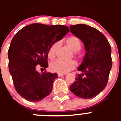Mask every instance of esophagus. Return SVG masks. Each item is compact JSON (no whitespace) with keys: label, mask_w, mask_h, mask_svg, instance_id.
<instances>
[{"label":"esophagus","mask_w":121,"mask_h":121,"mask_svg":"<svg viewBox=\"0 0 121 121\" xmlns=\"http://www.w3.org/2000/svg\"><path fill=\"white\" fill-rule=\"evenodd\" d=\"M65 75V74H59V73L58 74V76L59 77H62L63 75Z\"/></svg>","instance_id":"34e87169"}]
</instances>
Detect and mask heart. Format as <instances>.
Masks as SVG:
<instances>
[{
  "mask_svg": "<svg viewBox=\"0 0 121 121\" xmlns=\"http://www.w3.org/2000/svg\"><path fill=\"white\" fill-rule=\"evenodd\" d=\"M66 44L73 52L74 57L79 59L80 56L78 52H79L81 48V43L80 39L75 36H71L66 40ZM60 46V41H56L51 46L48 52V57L50 59H53L55 58ZM76 65V62L74 60L64 61L61 60H56L50 63V68L53 72L59 74H65L75 68Z\"/></svg>",
  "mask_w": 121,
  "mask_h": 121,
  "instance_id": "1",
  "label": "heart"
}]
</instances>
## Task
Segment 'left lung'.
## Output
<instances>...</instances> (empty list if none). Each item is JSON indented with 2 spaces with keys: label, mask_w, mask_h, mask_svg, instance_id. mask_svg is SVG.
I'll list each match as a JSON object with an SVG mask.
<instances>
[{
  "label": "left lung",
  "mask_w": 121,
  "mask_h": 121,
  "mask_svg": "<svg viewBox=\"0 0 121 121\" xmlns=\"http://www.w3.org/2000/svg\"><path fill=\"white\" fill-rule=\"evenodd\" d=\"M71 33L82 41L86 53L75 81L69 86L77 97L90 99L103 91L108 81L112 62L111 47L105 36L95 28L83 24L71 25Z\"/></svg>",
  "instance_id": "left-lung-1"
}]
</instances>
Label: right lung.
<instances>
[{
  "mask_svg": "<svg viewBox=\"0 0 121 121\" xmlns=\"http://www.w3.org/2000/svg\"><path fill=\"white\" fill-rule=\"evenodd\" d=\"M69 31L63 25L29 24L19 30L8 50L9 69L17 93L30 102H38L52 92L56 73H39L36 65L48 67V52L54 43Z\"/></svg>",
  "mask_w": 121,
  "mask_h": 121,
  "instance_id": "obj_1",
  "label": "right lung"
}]
</instances>
